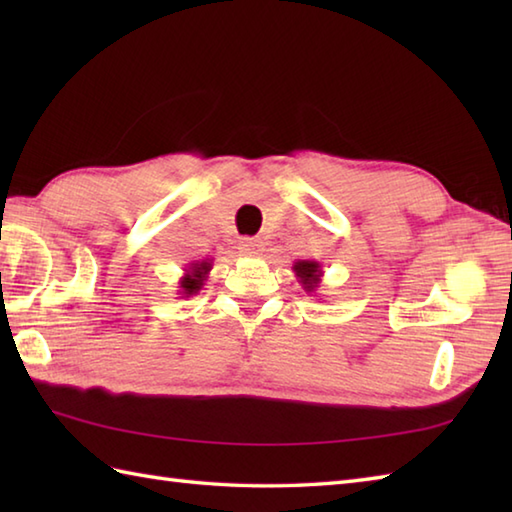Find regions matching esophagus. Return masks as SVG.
Segmentation results:
<instances>
[{"label": "esophagus", "mask_w": 512, "mask_h": 512, "mask_svg": "<svg viewBox=\"0 0 512 512\" xmlns=\"http://www.w3.org/2000/svg\"><path fill=\"white\" fill-rule=\"evenodd\" d=\"M239 250H242V253L248 255V257H257L264 250V244H262V239L244 237L242 242H239Z\"/></svg>", "instance_id": "34e87169"}]
</instances>
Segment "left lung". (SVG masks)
Masks as SVG:
<instances>
[{"mask_svg":"<svg viewBox=\"0 0 512 512\" xmlns=\"http://www.w3.org/2000/svg\"><path fill=\"white\" fill-rule=\"evenodd\" d=\"M292 270H295L299 284L308 292V295L319 288L321 277H323L319 262H312V259H299V262L292 264Z\"/></svg>","mask_w":512,"mask_h":512,"instance_id":"8db88e82","label":"left lung"}]
</instances>
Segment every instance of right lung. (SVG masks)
<instances>
[{"label": "right lung", "instance_id": "obj_1", "mask_svg": "<svg viewBox=\"0 0 512 512\" xmlns=\"http://www.w3.org/2000/svg\"><path fill=\"white\" fill-rule=\"evenodd\" d=\"M213 268V259H202V262H191L187 268H184V275L178 281V292L182 297H191L195 292H200L206 277H209Z\"/></svg>", "mask_w": 512, "mask_h": 512}]
</instances>
